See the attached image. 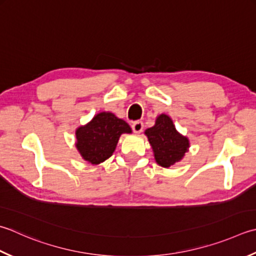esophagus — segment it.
<instances>
[{"instance_id": "34e87169", "label": "esophagus", "mask_w": 256, "mask_h": 256, "mask_svg": "<svg viewBox=\"0 0 256 256\" xmlns=\"http://www.w3.org/2000/svg\"><path fill=\"white\" fill-rule=\"evenodd\" d=\"M144 124L142 121H135L132 123V130L135 133H141L143 131Z\"/></svg>"}]
</instances>
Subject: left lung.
Returning <instances> with one entry per match:
<instances>
[{
    "label": "left lung",
    "instance_id": "8db88e82",
    "mask_svg": "<svg viewBox=\"0 0 256 256\" xmlns=\"http://www.w3.org/2000/svg\"><path fill=\"white\" fill-rule=\"evenodd\" d=\"M145 134L152 145L155 161L163 168L178 162L188 152V140L178 133L168 115H160L154 126L148 128Z\"/></svg>",
    "mask_w": 256,
    "mask_h": 256
}]
</instances>
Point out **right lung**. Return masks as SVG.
I'll use <instances>...</instances> for the list:
<instances>
[{
  "label": "right lung",
  "mask_w": 256,
  "mask_h": 256,
  "mask_svg": "<svg viewBox=\"0 0 256 256\" xmlns=\"http://www.w3.org/2000/svg\"><path fill=\"white\" fill-rule=\"evenodd\" d=\"M131 132V128L123 120L112 113L102 112L76 130L75 145L85 161L98 164L113 154L121 134Z\"/></svg>",
  "instance_id": "1"
}]
</instances>
